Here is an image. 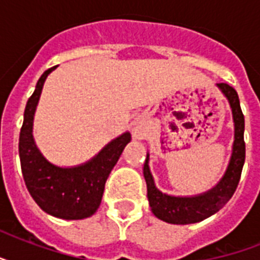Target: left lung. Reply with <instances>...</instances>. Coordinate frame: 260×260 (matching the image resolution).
<instances>
[{"label": "left lung", "instance_id": "left-lung-1", "mask_svg": "<svg viewBox=\"0 0 260 260\" xmlns=\"http://www.w3.org/2000/svg\"><path fill=\"white\" fill-rule=\"evenodd\" d=\"M230 102L232 109V117L235 124V140L232 146V155L226 167L225 174L222 175L217 185L210 190L191 197H174L162 193L156 189L154 178L150 171L148 160L150 155L147 154L146 163L143 167V174L147 183V197L150 202L152 213L163 221L170 224H194L200 222L221 209L234 196L238 187L243 165L246 159V143H244V116H243L240 101L236 90L228 83H217Z\"/></svg>", "mask_w": 260, "mask_h": 260}]
</instances>
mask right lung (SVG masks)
<instances>
[{
    "label": "right lung",
    "instance_id": "obj_1",
    "mask_svg": "<svg viewBox=\"0 0 260 260\" xmlns=\"http://www.w3.org/2000/svg\"><path fill=\"white\" fill-rule=\"evenodd\" d=\"M54 69L44 71L26 102L18 140L21 171L26 189L46 213L63 220H81L93 216L98 209L106 179L131 142V134L120 135L89 162L79 166L59 167L48 162L36 146L32 129L43 85Z\"/></svg>",
    "mask_w": 260,
    "mask_h": 260
}]
</instances>
